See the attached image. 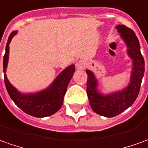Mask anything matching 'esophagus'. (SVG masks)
I'll return each mask as SVG.
<instances>
[{"label":"esophagus","instance_id":"obj_1","mask_svg":"<svg viewBox=\"0 0 148 148\" xmlns=\"http://www.w3.org/2000/svg\"><path fill=\"white\" fill-rule=\"evenodd\" d=\"M76 68L77 70H83L85 68V63L84 61H79L77 64H76Z\"/></svg>","mask_w":148,"mask_h":148}]
</instances>
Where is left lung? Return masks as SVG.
<instances>
[{
  "mask_svg": "<svg viewBox=\"0 0 148 148\" xmlns=\"http://www.w3.org/2000/svg\"><path fill=\"white\" fill-rule=\"evenodd\" d=\"M115 28L127 46V56L132 60L129 83L122 89L103 93L98 88L99 83L94 72L86 69L87 94L90 106L97 114L106 118L120 114L133 105L138 95L144 75V60L140 51L138 38L134 31L126 25H118Z\"/></svg>",
  "mask_w": 148,
  "mask_h": 148,
  "instance_id": "obj_1",
  "label": "left lung"
}]
</instances>
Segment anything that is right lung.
I'll return each instance as SVG.
<instances>
[{
    "instance_id": "add662e5",
    "label": "right lung",
    "mask_w": 148,
    "mask_h": 148,
    "mask_svg": "<svg viewBox=\"0 0 148 148\" xmlns=\"http://www.w3.org/2000/svg\"><path fill=\"white\" fill-rule=\"evenodd\" d=\"M17 34L18 31H13L9 36L3 59V72L6 89L14 103L25 114L35 118L51 116L56 113L63 105L67 88L75 72V65L71 64L64 69L48 87L41 91L27 93L18 91L10 83L6 75L10 56V43Z\"/></svg>"
}]
</instances>
